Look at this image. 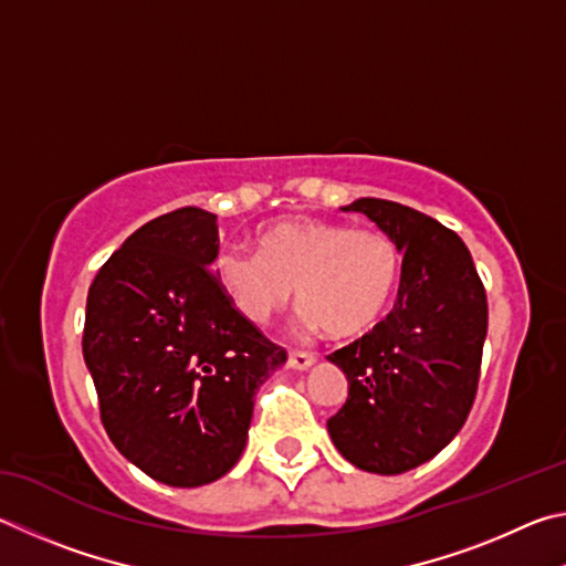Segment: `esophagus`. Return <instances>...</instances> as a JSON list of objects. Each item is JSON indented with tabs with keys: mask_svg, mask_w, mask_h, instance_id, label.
I'll list each match as a JSON object with an SVG mask.
<instances>
[{
	"mask_svg": "<svg viewBox=\"0 0 566 566\" xmlns=\"http://www.w3.org/2000/svg\"><path fill=\"white\" fill-rule=\"evenodd\" d=\"M313 363H315L313 353H305V350H291L289 353V365L293 370H308Z\"/></svg>",
	"mask_w": 566,
	"mask_h": 566,
	"instance_id": "1",
	"label": "esophagus"
}]
</instances>
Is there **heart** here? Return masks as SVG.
Here are the masks:
<instances>
[{"instance_id": "heart-1", "label": "heart", "mask_w": 566, "mask_h": 566, "mask_svg": "<svg viewBox=\"0 0 566 566\" xmlns=\"http://www.w3.org/2000/svg\"><path fill=\"white\" fill-rule=\"evenodd\" d=\"M402 255L388 233L323 218H281L258 233V251L223 245L213 275L243 318L268 323L298 291L303 321L333 338H360L398 293Z\"/></svg>"}]
</instances>
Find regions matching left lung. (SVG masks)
Wrapping results in <instances>:
<instances>
[{
  "instance_id": "1",
  "label": "left lung",
  "mask_w": 566,
  "mask_h": 566,
  "mask_svg": "<svg viewBox=\"0 0 566 566\" xmlns=\"http://www.w3.org/2000/svg\"><path fill=\"white\" fill-rule=\"evenodd\" d=\"M358 211L402 253L400 291L385 321L328 360L348 400L331 440L358 470L400 474L432 460L462 430L480 380L488 295L462 238L410 206L358 198Z\"/></svg>"
}]
</instances>
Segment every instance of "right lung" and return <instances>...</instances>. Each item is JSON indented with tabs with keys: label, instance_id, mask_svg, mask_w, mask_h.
<instances>
[{
	"label": "right lung",
	"instance_id": "right-lung-1",
	"mask_svg": "<svg viewBox=\"0 0 566 566\" xmlns=\"http://www.w3.org/2000/svg\"><path fill=\"white\" fill-rule=\"evenodd\" d=\"M216 253V216L178 208L128 235L86 298L82 348L106 434L171 488L233 468L255 392L285 363L208 271Z\"/></svg>",
	"mask_w": 566,
	"mask_h": 566
}]
</instances>
